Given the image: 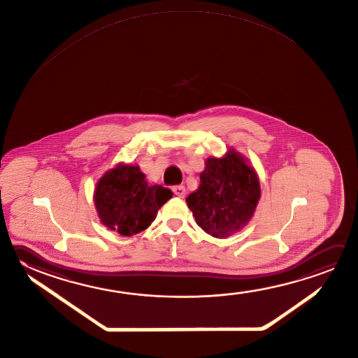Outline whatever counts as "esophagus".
I'll use <instances>...</instances> for the list:
<instances>
[{"mask_svg": "<svg viewBox=\"0 0 358 358\" xmlns=\"http://www.w3.org/2000/svg\"><path fill=\"white\" fill-rule=\"evenodd\" d=\"M173 192H174V194H176V196H179V198H184L185 193H187L184 185H176V187H173Z\"/></svg>", "mask_w": 358, "mask_h": 358, "instance_id": "esophagus-1", "label": "esophagus"}]
</instances>
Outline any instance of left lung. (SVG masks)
<instances>
[{
  "mask_svg": "<svg viewBox=\"0 0 358 358\" xmlns=\"http://www.w3.org/2000/svg\"><path fill=\"white\" fill-rule=\"evenodd\" d=\"M259 176L248 159L229 148L222 157L210 156L199 187L185 202L206 234L227 238L246 227L260 201Z\"/></svg>",
  "mask_w": 358,
  "mask_h": 358,
  "instance_id": "1",
  "label": "left lung"
}]
</instances>
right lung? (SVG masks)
<instances>
[{"instance_id": "obj_1", "label": "right lung", "mask_w": 358, "mask_h": 358, "mask_svg": "<svg viewBox=\"0 0 358 358\" xmlns=\"http://www.w3.org/2000/svg\"><path fill=\"white\" fill-rule=\"evenodd\" d=\"M171 196L170 189L149 184L138 165L120 163L99 178L93 201L103 226L132 236L149 227Z\"/></svg>"}]
</instances>
